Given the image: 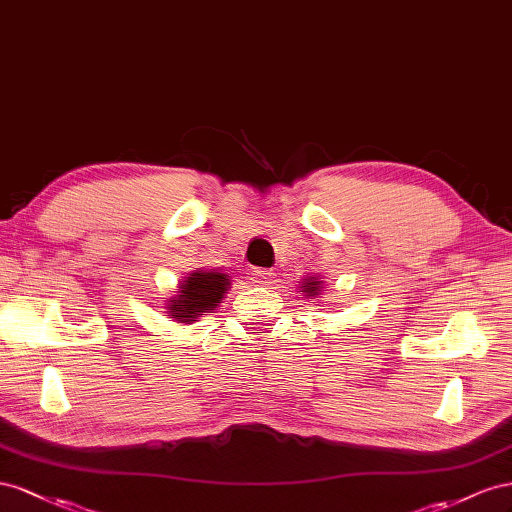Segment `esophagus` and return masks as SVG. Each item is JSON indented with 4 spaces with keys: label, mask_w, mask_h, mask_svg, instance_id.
I'll use <instances>...</instances> for the list:
<instances>
[{
    "label": "esophagus",
    "mask_w": 512,
    "mask_h": 512,
    "mask_svg": "<svg viewBox=\"0 0 512 512\" xmlns=\"http://www.w3.org/2000/svg\"><path fill=\"white\" fill-rule=\"evenodd\" d=\"M253 276H255V281L259 285H268V283H272L276 274L272 270H266V268H257V270H253Z\"/></svg>",
    "instance_id": "1"
}]
</instances>
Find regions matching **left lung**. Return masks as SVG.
Returning <instances> with one entry per match:
<instances>
[{"label":"left lung","mask_w":512,"mask_h":512,"mask_svg":"<svg viewBox=\"0 0 512 512\" xmlns=\"http://www.w3.org/2000/svg\"><path fill=\"white\" fill-rule=\"evenodd\" d=\"M300 291L306 296V298H321V294H324V281L319 279V276H304L302 283H300Z\"/></svg>","instance_id":"left-lung-1"}]
</instances>
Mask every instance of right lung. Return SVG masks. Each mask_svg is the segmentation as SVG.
Returning a JSON list of instances; mask_svg holds the SVG:
<instances>
[{"instance_id": "obj_1", "label": "right lung", "mask_w": 512, "mask_h": 512, "mask_svg": "<svg viewBox=\"0 0 512 512\" xmlns=\"http://www.w3.org/2000/svg\"><path fill=\"white\" fill-rule=\"evenodd\" d=\"M231 287V276L216 270H193L178 283V291L165 302V313L178 324H195L214 313Z\"/></svg>"}]
</instances>
